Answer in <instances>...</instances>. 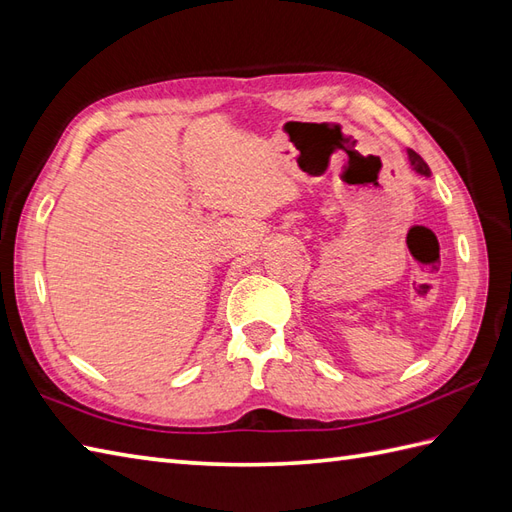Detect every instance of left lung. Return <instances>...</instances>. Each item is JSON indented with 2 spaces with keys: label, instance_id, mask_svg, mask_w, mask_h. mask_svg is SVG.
<instances>
[{
  "label": "left lung",
  "instance_id": "8db88e82",
  "mask_svg": "<svg viewBox=\"0 0 512 512\" xmlns=\"http://www.w3.org/2000/svg\"><path fill=\"white\" fill-rule=\"evenodd\" d=\"M408 161H410V165H412V170H414V174H419V176H425V178H430V168H427V163L419 157L417 152L414 150H408Z\"/></svg>",
  "mask_w": 512,
  "mask_h": 512
}]
</instances>
